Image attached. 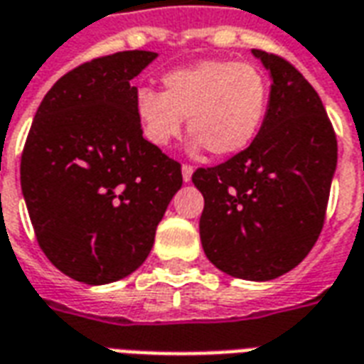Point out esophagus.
<instances>
[{
    "label": "esophagus",
    "mask_w": 364,
    "mask_h": 364,
    "mask_svg": "<svg viewBox=\"0 0 364 364\" xmlns=\"http://www.w3.org/2000/svg\"><path fill=\"white\" fill-rule=\"evenodd\" d=\"M181 173H183V181L189 183V181H191V177H193V167L187 166V164H183Z\"/></svg>",
    "instance_id": "obj_1"
}]
</instances>
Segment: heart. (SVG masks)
I'll list each match as a JSON object with an SVG mask.
<instances>
[{"label": "heart", "mask_w": 364, "mask_h": 364, "mask_svg": "<svg viewBox=\"0 0 364 364\" xmlns=\"http://www.w3.org/2000/svg\"><path fill=\"white\" fill-rule=\"evenodd\" d=\"M269 82L250 62L203 60L164 77V93L138 90L136 117L146 140L166 148L189 119L195 148L214 156L244 151L259 134L267 114Z\"/></svg>", "instance_id": "obj_1"}]
</instances>
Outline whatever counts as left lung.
<instances>
[{
    "label": "left lung",
    "mask_w": 364,
    "mask_h": 364,
    "mask_svg": "<svg viewBox=\"0 0 364 364\" xmlns=\"http://www.w3.org/2000/svg\"><path fill=\"white\" fill-rule=\"evenodd\" d=\"M271 74L267 114L244 151L198 167V230L206 257L236 279L289 273L320 236L337 166V138L320 95L277 54L255 50Z\"/></svg>",
    "instance_id": "1"
}]
</instances>
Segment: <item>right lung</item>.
Returning <instances> with one entry per match:
<instances>
[{"label":"right lung","instance_id":"add662e5","mask_svg":"<svg viewBox=\"0 0 364 364\" xmlns=\"http://www.w3.org/2000/svg\"><path fill=\"white\" fill-rule=\"evenodd\" d=\"M156 52L95 58L44 95L21 156L38 245L74 281L107 284L142 265L181 166L142 136L130 82Z\"/></svg>","mask_w":364,"mask_h":364}]
</instances>
